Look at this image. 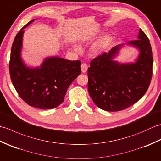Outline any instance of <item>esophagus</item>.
Here are the masks:
<instances>
[{
  "label": "esophagus",
  "instance_id": "1",
  "mask_svg": "<svg viewBox=\"0 0 161 161\" xmlns=\"http://www.w3.org/2000/svg\"><path fill=\"white\" fill-rule=\"evenodd\" d=\"M88 66H87V64H82L81 65V72H82V73H86V72L87 71V70H88Z\"/></svg>",
  "mask_w": 161,
  "mask_h": 161
}]
</instances>
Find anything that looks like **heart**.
Returning <instances> with one entry per match:
<instances>
[{
    "mask_svg": "<svg viewBox=\"0 0 161 161\" xmlns=\"http://www.w3.org/2000/svg\"><path fill=\"white\" fill-rule=\"evenodd\" d=\"M109 43H110V38L108 36H106L102 37L100 39H99L97 42H95L91 47V53L94 55H99V54L104 53L107 48ZM75 49L79 50V47L75 46Z\"/></svg>",
    "mask_w": 161,
    "mask_h": 161,
    "instance_id": "heart-1",
    "label": "heart"
}]
</instances>
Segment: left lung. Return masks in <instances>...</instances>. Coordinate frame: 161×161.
Instances as JSON below:
<instances>
[{
	"label": "left lung",
	"mask_w": 161,
	"mask_h": 161,
	"mask_svg": "<svg viewBox=\"0 0 161 161\" xmlns=\"http://www.w3.org/2000/svg\"><path fill=\"white\" fill-rule=\"evenodd\" d=\"M128 43L140 51L135 63L113 60L121 47L118 45L95 57L88 68V93L97 107L104 111H119L131 107L145 94L151 82L153 57L147 36L140 29L138 39Z\"/></svg>",
	"instance_id": "obj_1"
}]
</instances>
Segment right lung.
Masks as SVG:
<instances>
[{"instance_id":"add662e5","label":"right lung","mask_w":161,"mask_h":161,"mask_svg":"<svg viewBox=\"0 0 161 161\" xmlns=\"http://www.w3.org/2000/svg\"><path fill=\"white\" fill-rule=\"evenodd\" d=\"M17 33L12 46L9 75L20 98L31 107L40 109L57 107L64 102L68 88L81 73V61L53 57L46 58L42 66L30 68L20 57L23 29Z\"/></svg>"}]
</instances>
